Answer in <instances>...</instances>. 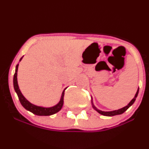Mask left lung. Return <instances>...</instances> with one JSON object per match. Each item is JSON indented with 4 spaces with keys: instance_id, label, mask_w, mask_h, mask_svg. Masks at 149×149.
Wrapping results in <instances>:
<instances>
[{
    "instance_id": "obj_1",
    "label": "left lung",
    "mask_w": 149,
    "mask_h": 149,
    "mask_svg": "<svg viewBox=\"0 0 149 149\" xmlns=\"http://www.w3.org/2000/svg\"><path fill=\"white\" fill-rule=\"evenodd\" d=\"M138 93H139V89H138L137 92H136V95H135V96H134V98H133L131 102L127 104V106H126V107L122 108V109H118V110L113 111H100V110H98V109H97L95 107V106H93V108L95 109V110L97 111V112L100 113V114H102V115H103V116H116V115H120V114L123 113L125 111H127V109H129V108L133 104H134V102H135V100H136V97H137V95H138Z\"/></svg>"
}]
</instances>
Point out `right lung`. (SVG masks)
Wrapping results in <instances>:
<instances>
[{"label":"right lung","instance_id":"obj_1","mask_svg":"<svg viewBox=\"0 0 149 149\" xmlns=\"http://www.w3.org/2000/svg\"><path fill=\"white\" fill-rule=\"evenodd\" d=\"M22 57L20 59L19 61H21ZM17 70H18V64L16 66V70H15V73L14 75V78H13V85H14V88L15 92L17 94V96L19 100L20 103L24 109L26 110L29 111L30 112L33 113V114L37 116H51L53 114L56 113L58 111L61 110V108H62L63 104H64V91L65 90L63 91L62 95H61V97L60 102L58 103L57 105L54 106L53 107L50 108H44V107H37V106L33 105V104H31L28 100H26L25 99V97L22 95V94L20 92L19 89L18 83H17Z\"/></svg>","mask_w":149,"mask_h":149}]
</instances>
